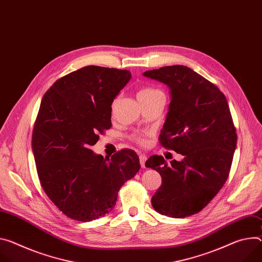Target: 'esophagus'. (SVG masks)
Here are the masks:
<instances>
[{
	"mask_svg": "<svg viewBox=\"0 0 262 262\" xmlns=\"http://www.w3.org/2000/svg\"><path fill=\"white\" fill-rule=\"evenodd\" d=\"M139 159H140V164H141V167L142 168H145V162L147 160V157L145 155H140L139 156Z\"/></svg>",
	"mask_w": 262,
	"mask_h": 262,
	"instance_id": "1",
	"label": "esophagus"
}]
</instances>
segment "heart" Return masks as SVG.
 <instances>
[{"instance_id":"1","label":"heart","mask_w":262,"mask_h":262,"mask_svg":"<svg viewBox=\"0 0 262 262\" xmlns=\"http://www.w3.org/2000/svg\"><path fill=\"white\" fill-rule=\"evenodd\" d=\"M160 95H163V93L160 90L152 88V86H144V88L140 89V91L138 92V99H139V101H144V100L152 99L157 96H160ZM129 139L133 142H135L136 144H139V145H143L145 143L144 138L137 133L132 134L129 136Z\"/></svg>"}]
</instances>
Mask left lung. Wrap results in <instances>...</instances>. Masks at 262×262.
Instances as JSON below:
<instances>
[{"label": "left lung", "mask_w": 262, "mask_h": 262, "mask_svg": "<svg viewBox=\"0 0 262 262\" xmlns=\"http://www.w3.org/2000/svg\"><path fill=\"white\" fill-rule=\"evenodd\" d=\"M143 75L170 88L171 101L159 140L164 148L184 156L171 165L161 156L146 161V167L162 178L151 205L169 217L193 215L219 193L230 173L237 134L228 101L215 84L185 66Z\"/></svg>", "instance_id": "8db88e82"}]
</instances>
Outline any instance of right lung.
I'll use <instances>...</instances> for the list:
<instances>
[{
  "mask_svg": "<svg viewBox=\"0 0 262 262\" xmlns=\"http://www.w3.org/2000/svg\"><path fill=\"white\" fill-rule=\"evenodd\" d=\"M130 77L127 70L88 66L57 79L41 99L32 133L36 170L47 196L69 219L85 223L111 212L141 167L132 149L111 159L91 149L112 127V103Z\"/></svg>",
  "mask_w": 262,
  "mask_h": 262,
  "instance_id": "obj_1",
  "label": "right lung"
}]
</instances>
